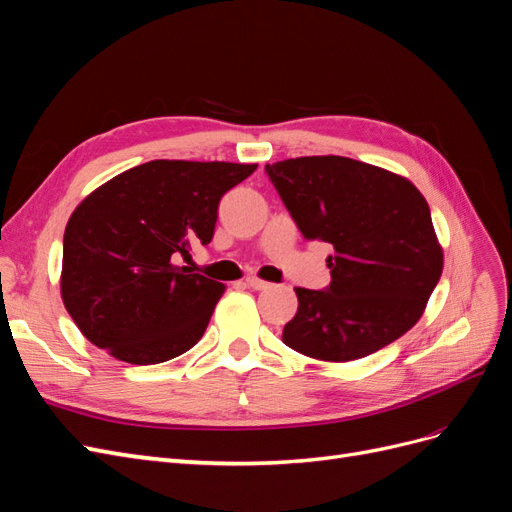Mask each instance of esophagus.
<instances>
[{
	"label": "esophagus",
	"mask_w": 512,
	"mask_h": 512,
	"mask_svg": "<svg viewBox=\"0 0 512 512\" xmlns=\"http://www.w3.org/2000/svg\"><path fill=\"white\" fill-rule=\"evenodd\" d=\"M245 284L247 286H250V288H254V290H267L271 284L269 282H265V280H258V277H247V280H245Z\"/></svg>",
	"instance_id": "obj_1"
}]
</instances>
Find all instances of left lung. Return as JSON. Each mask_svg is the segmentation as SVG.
Instances as JSON below:
<instances>
[{
    "mask_svg": "<svg viewBox=\"0 0 512 512\" xmlns=\"http://www.w3.org/2000/svg\"><path fill=\"white\" fill-rule=\"evenodd\" d=\"M307 241L331 243V284L297 288L284 344L320 361H354L389 346L416 320L442 275V247L414 185L342 156L265 166Z\"/></svg>",
    "mask_w": 512,
    "mask_h": 512,
    "instance_id": "obj_1",
    "label": "left lung"
}]
</instances>
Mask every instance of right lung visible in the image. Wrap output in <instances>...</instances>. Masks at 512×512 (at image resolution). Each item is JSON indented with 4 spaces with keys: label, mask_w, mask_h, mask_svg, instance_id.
<instances>
[{
    "label": "right lung",
    "mask_w": 512,
    "mask_h": 512,
    "mask_svg": "<svg viewBox=\"0 0 512 512\" xmlns=\"http://www.w3.org/2000/svg\"><path fill=\"white\" fill-rule=\"evenodd\" d=\"M256 164L153 160L91 192L64 232L61 299L91 344L156 365L203 337L222 282L179 267L213 239L222 196Z\"/></svg>",
    "instance_id": "obj_1"
}]
</instances>
